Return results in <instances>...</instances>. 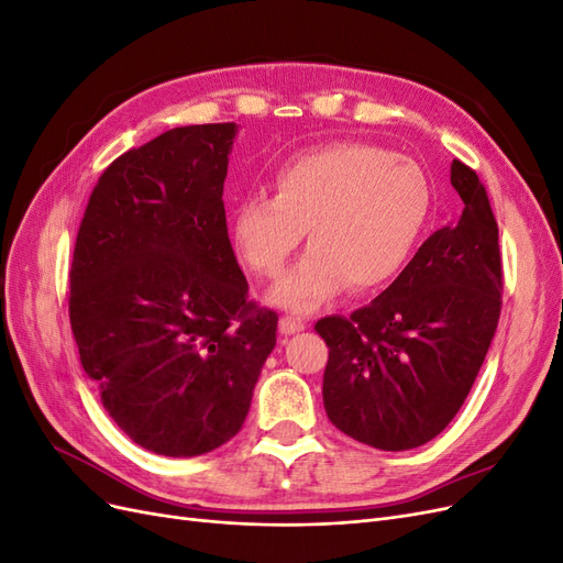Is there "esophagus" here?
Listing matches in <instances>:
<instances>
[{
	"label": "esophagus",
	"mask_w": 563,
	"mask_h": 563,
	"mask_svg": "<svg viewBox=\"0 0 563 563\" xmlns=\"http://www.w3.org/2000/svg\"><path fill=\"white\" fill-rule=\"evenodd\" d=\"M305 329H308V323H305V319H300V317L284 314V317L279 319V331H282L284 335H291V333H298V331H305Z\"/></svg>",
	"instance_id": "esophagus-1"
}]
</instances>
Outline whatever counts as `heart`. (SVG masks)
<instances>
[{"mask_svg":"<svg viewBox=\"0 0 563 563\" xmlns=\"http://www.w3.org/2000/svg\"><path fill=\"white\" fill-rule=\"evenodd\" d=\"M430 211L432 187L413 159L368 143H329L286 159L275 197H246L232 236L253 272L277 277L308 232L312 249L272 298L310 312L347 284L354 294L387 286L411 261Z\"/></svg>","mask_w":563,"mask_h":563,"instance_id":"b5f03b06","label":"heart"}]
</instances>
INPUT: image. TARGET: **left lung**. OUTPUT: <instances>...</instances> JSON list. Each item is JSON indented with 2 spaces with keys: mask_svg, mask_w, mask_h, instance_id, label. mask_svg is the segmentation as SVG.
<instances>
[{
  "mask_svg": "<svg viewBox=\"0 0 563 563\" xmlns=\"http://www.w3.org/2000/svg\"><path fill=\"white\" fill-rule=\"evenodd\" d=\"M463 213L422 242L366 308L323 317V406L340 432L380 451L428 444L455 418L503 308L498 223L474 168L453 159Z\"/></svg>",
  "mask_w": 563,
  "mask_h": 563,
  "instance_id": "8db88e82",
  "label": "left lung"
}]
</instances>
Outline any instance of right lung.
Instances as JSON below:
<instances>
[{"instance_id": "add662e5", "label": "right lung", "mask_w": 563, "mask_h": 563, "mask_svg": "<svg viewBox=\"0 0 563 563\" xmlns=\"http://www.w3.org/2000/svg\"><path fill=\"white\" fill-rule=\"evenodd\" d=\"M234 124L166 131L117 157L84 211L70 327L100 404L135 444L172 457L223 446L277 343L249 298L223 185Z\"/></svg>"}]
</instances>
